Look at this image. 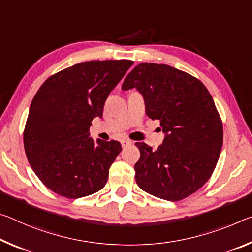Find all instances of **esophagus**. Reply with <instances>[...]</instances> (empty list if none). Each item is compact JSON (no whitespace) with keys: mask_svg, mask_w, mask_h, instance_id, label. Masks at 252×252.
I'll use <instances>...</instances> for the list:
<instances>
[{"mask_svg":"<svg viewBox=\"0 0 252 252\" xmlns=\"http://www.w3.org/2000/svg\"><path fill=\"white\" fill-rule=\"evenodd\" d=\"M121 145H122L123 148L129 147V146L132 145V141H130V140H122V141H121Z\"/></svg>","mask_w":252,"mask_h":252,"instance_id":"34e87169","label":"esophagus"}]
</instances>
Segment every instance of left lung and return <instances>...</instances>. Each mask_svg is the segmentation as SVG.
<instances>
[{
  "label": "left lung",
  "instance_id": "left-lung-1",
  "mask_svg": "<svg viewBox=\"0 0 252 252\" xmlns=\"http://www.w3.org/2000/svg\"><path fill=\"white\" fill-rule=\"evenodd\" d=\"M130 89L142 94L147 115L159 120L165 133L157 150L135 142L140 150L135 182L166 201L186 198L209 181L222 149L223 126L210 92L194 76L153 63L127 74L122 90Z\"/></svg>",
  "mask_w": 252,
  "mask_h": 252
}]
</instances>
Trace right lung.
<instances>
[{
	"mask_svg": "<svg viewBox=\"0 0 252 252\" xmlns=\"http://www.w3.org/2000/svg\"><path fill=\"white\" fill-rule=\"evenodd\" d=\"M132 63H76L47 78L34 95L23 143L34 174L56 194L79 198L105 186L122 147L115 140L94 142L90 126L94 118H102L107 96Z\"/></svg>",
	"mask_w": 252,
	"mask_h": 252,
	"instance_id": "1",
	"label": "right lung"
}]
</instances>
